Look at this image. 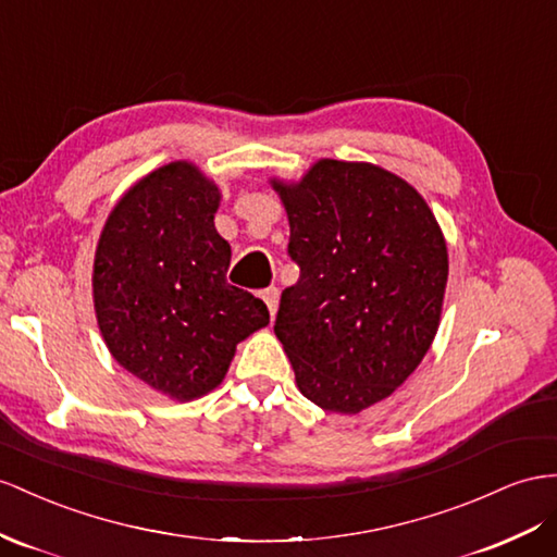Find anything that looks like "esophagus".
<instances>
[{
    "label": "esophagus",
    "mask_w": 557,
    "mask_h": 557,
    "mask_svg": "<svg viewBox=\"0 0 557 557\" xmlns=\"http://www.w3.org/2000/svg\"><path fill=\"white\" fill-rule=\"evenodd\" d=\"M261 296H263V301H265V306H268V310H270V318H275L277 304H280V289H277V287H268Z\"/></svg>",
    "instance_id": "obj_1"
}]
</instances>
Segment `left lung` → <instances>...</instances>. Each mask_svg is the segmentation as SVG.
I'll return each instance as SVG.
<instances>
[{
  "instance_id": "1",
  "label": "left lung",
  "mask_w": 557,
  "mask_h": 557,
  "mask_svg": "<svg viewBox=\"0 0 557 557\" xmlns=\"http://www.w3.org/2000/svg\"><path fill=\"white\" fill-rule=\"evenodd\" d=\"M301 270L275 334L310 403L360 414L400 388L437 334L447 245L425 199L376 164L320 160L273 181Z\"/></svg>"
}]
</instances>
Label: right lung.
<instances>
[{
	"mask_svg": "<svg viewBox=\"0 0 557 557\" xmlns=\"http://www.w3.org/2000/svg\"><path fill=\"white\" fill-rule=\"evenodd\" d=\"M219 202L195 164H164L124 193L96 247L94 308L108 350L178 403L216 388L239 341L270 322L261 298L225 280Z\"/></svg>",
	"mask_w": 557,
	"mask_h": 557,
	"instance_id": "obj_1",
	"label": "right lung"
}]
</instances>
